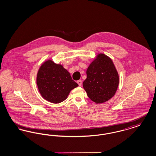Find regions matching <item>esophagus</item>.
Masks as SVG:
<instances>
[{
	"label": "esophagus",
	"instance_id": "34e87169",
	"mask_svg": "<svg viewBox=\"0 0 156 156\" xmlns=\"http://www.w3.org/2000/svg\"><path fill=\"white\" fill-rule=\"evenodd\" d=\"M77 83H78V84L79 85V86H81L82 83L81 80H78V81H77Z\"/></svg>",
	"mask_w": 156,
	"mask_h": 156
}]
</instances>
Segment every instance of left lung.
<instances>
[{"label":"left lung","mask_w":156,"mask_h":156,"mask_svg":"<svg viewBox=\"0 0 156 156\" xmlns=\"http://www.w3.org/2000/svg\"><path fill=\"white\" fill-rule=\"evenodd\" d=\"M83 87L87 95L95 104L104 103L113 97L118 89L119 76L111 58L99 53L87 70Z\"/></svg>","instance_id":"obj_1"}]
</instances>
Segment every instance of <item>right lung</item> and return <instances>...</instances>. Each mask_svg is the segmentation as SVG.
<instances>
[{
  "label": "right lung",
  "mask_w": 156,
  "mask_h": 156,
  "mask_svg": "<svg viewBox=\"0 0 156 156\" xmlns=\"http://www.w3.org/2000/svg\"><path fill=\"white\" fill-rule=\"evenodd\" d=\"M36 83L41 97L53 104L65 101L71 90L78 87L63 66L51 59L45 60L39 68Z\"/></svg>",
  "instance_id": "right-lung-1"
}]
</instances>
